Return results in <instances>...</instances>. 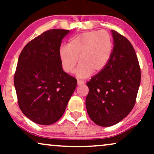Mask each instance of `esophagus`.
Returning <instances> with one entry per match:
<instances>
[{
    "instance_id": "esophagus-1",
    "label": "esophagus",
    "mask_w": 154,
    "mask_h": 154,
    "mask_svg": "<svg viewBox=\"0 0 154 154\" xmlns=\"http://www.w3.org/2000/svg\"><path fill=\"white\" fill-rule=\"evenodd\" d=\"M83 83H84V81H81V80H78V81H77L78 85H81L82 84H83Z\"/></svg>"
}]
</instances>
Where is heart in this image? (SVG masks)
I'll use <instances>...</instances> for the list:
<instances>
[{"mask_svg":"<svg viewBox=\"0 0 154 154\" xmlns=\"http://www.w3.org/2000/svg\"><path fill=\"white\" fill-rule=\"evenodd\" d=\"M112 53V42L106 31L92 30L81 33L70 39L68 45L59 50L61 66L67 73H71L77 64L75 74L86 79L92 73H99L105 69Z\"/></svg>","mask_w":154,"mask_h":154,"instance_id":"1","label":"heart"}]
</instances>
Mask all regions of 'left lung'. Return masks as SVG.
Segmentation results:
<instances>
[{"mask_svg":"<svg viewBox=\"0 0 154 154\" xmlns=\"http://www.w3.org/2000/svg\"><path fill=\"white\" fill-rule=\"evenodd\" d=\"M114 47L108 63L87 83L85 106L90 118L101 127L116 125L134 106L141 82V70L133 46L111 30Z\"/></svg>","mask_w":154,"mask_h":154,"instance_id":"obj_1","label":"left lung"}]
</instances>
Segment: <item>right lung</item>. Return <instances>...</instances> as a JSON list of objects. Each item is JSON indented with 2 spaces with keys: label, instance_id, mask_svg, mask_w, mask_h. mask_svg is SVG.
<instances>
[{
  "label": "right lung",
  "instance_id": "1",
  "mask_svg": "<svg viewBox=\"0 0 154 154\" xmlns=\"http://www.w3.org/2000/svg\"><path fill=\"white\" fill-rule=\"evenodd\" d=\"M66 29L46 31L27 44L20 54L15 75L20 108L42 125L55 123L64 113L77 80L63 71L59 50Z\"/></svg>",
  "mask_w": 154,
  "mask_h": 154
}]
</instances>
